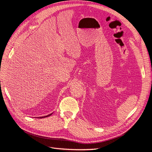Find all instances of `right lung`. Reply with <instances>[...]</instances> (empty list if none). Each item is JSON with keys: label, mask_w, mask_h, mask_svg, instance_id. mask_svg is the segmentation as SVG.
<instances>
[{"label": "right lung", "mask_w": 152, "mask_h": 152, "mask_svg": "<svg viewBox=\"0 0 152 152\" xmlns=\"http://www.w3.org/2000/svg\"><path fill=\"white\" fill-rule=\"evenodd\" d=\"M52 113H50V114H49V115H46V116H43V117H37V118H45V117H49L50 115H52Z\"/></svg>", "instance_id": "add662e5"}]
</instances>
